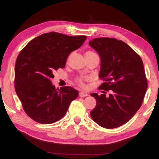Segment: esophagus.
<instances>
[{
    "label": "esophagus",
    "instance_id": "obj_1",
    "mask_svg": "<svg viewBox=\"0 0 159 159\" xmlns=\"http://www.w3.org/2000/svg\"><path fill=\"white\" fill-rule=\"evenodd\" d=\"M88 95L86 93H84V92H80L79 93V96L80 97V98H83V97H87Z\"/></svg>",
    "mask_w": 159,
    "mask_h": 159
}]
</instances>
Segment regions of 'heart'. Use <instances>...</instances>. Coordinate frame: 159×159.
<instances>
[{
	"mask_svg": "<svg viewBox=\"0 0 159 159\" xmlns=\"http://www.w3.org/2000/svg\"><path fill=\"white\" fill-rule=\"evenodd\" d=\"M86 53H92V52H90V51H88V52H85V54H86ZM84 80H85V79H83V78L80 77V78H79V79H77V82L79 83V85L83 86V82H84Z\"/></svg>",
	"mask_w": 159,
	"mask_h": 159,
	"instance_id": "obj_1",
	"label": "heart"
}]
</instances>
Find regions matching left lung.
I'll use <instances>...</instances> for the list:
<instances>
[{
    "instance_id": "8db88e82",
    "label": "left lung",
    "mask_w": 159,
    "mask_h": 159,
    "mask_svg": "<svg viewBox=\"0 0 159 159\" xmlns=\"http://www.w3.org/2000/svg\"><path fill=\"white\" fill-rule=\"evenodd\" d=\"M89 45L101 60L99 77L105 82L99 88L111 93L91 94L97 104L90 116L102 127L118 128L133 118L143 102L147 89L143 62L128 45L116 39L98 38Z\"/></svg>"
}]
</instances>
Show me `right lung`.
Masks as SVG:
<instances>
[{
  "mask_svg": "<svg viewBox=\"0 0 159 159\" xmlns=\"http://www.w3.org/2000/svg\"><path fill=\"white\" fill-rule=\"evenodd\" d=\"M86 39L50 32L31 40L19 54L15 66L16 93L26 114L35 121L50 124L61 119L79 95L69 86L56 89L50 80Z\"/></svg>",
  "mask_w": 159,
  "mask_h": 159,
  "instance_id": "right-lung-1",
  "label": "right lung"
}]
</instances>
